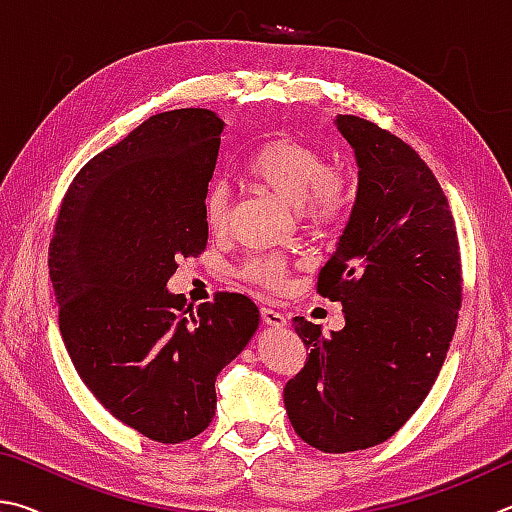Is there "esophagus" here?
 I'll use <instances>...</instances> for the list:
<instances>
[{
    "mask_svg": "<svg viewBox=\"0 0 512 512\" xmlns=\"http://www.w3.org/2000/svg\"><path fill=\"white\" fill-rule=\"evenodd\" d=\"M261 317H263V324L265 326H270V328H274V330H279V328H285L288 326V319H285L281 312H276V310H270V308H263L261 310Z\"/></svg>",
    "mask_w": 512,
    "mask_h": 512,
    "instance_id": "obj_1",
    "label": "esophagus"
}]
</instances>
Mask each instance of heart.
<instances>
[{
	"label": "heart",
	"mask_w": 512,
	"mask_h": 512,
	"mask_svg": "<svg viewBox=\"0 0 512 512\" xmlns=\"http://www.w3.org/2000/svg\"><path fill=\"white\" fill-rule=\"evenodd\" d=\"M249 177L265 191L279 197L308 227H326L344 213L348 186L328 168L326 157L308 143L297 139H272L251 157ZM204 222L209 231L222 233L231 220V191L224 182H215L202 202ZM285 263L279 258H251L242 265V276L267 290H279L285 283Z\"/></svg>",
	"instance_id": "b5f03b06"
}]
</instances>
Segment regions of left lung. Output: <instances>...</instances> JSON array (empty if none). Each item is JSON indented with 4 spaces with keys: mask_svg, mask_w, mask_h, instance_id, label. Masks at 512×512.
Wrapping results in <instances>:
<instances>
[{
    "mask_svg": "<svg viewBox=\"0 0 512 512\" xmlns=\"http://www.w3.org/2000/svg\"><path fill=\"white\" fill-rule=\"evenodd\" d=\"M337 132L353 148L357 191L317 290L339 301L344 328L292 324L306 366L283 389L303 441L344 454L380 445L423 405L461 308V254L441 184L405 141L351 114Z\"/></svg>",
    "mask_w": 512,
    "mask_h": 512,
    "instance_id": "left-lung-1",
    "label": "left lung"
}]
</instances>
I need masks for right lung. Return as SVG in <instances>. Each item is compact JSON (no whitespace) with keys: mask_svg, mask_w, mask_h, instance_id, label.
<instances>
[{"mask_svg":"<svg viewBox=\"0 0 512 512\" xmlns=\"http://www.w3.org/2000/svg\"><path fill=\"white\" fill-rule=\"evenodd\" d=\"M224 123L161 112L87 161L49 247L60 333L96 400L157 443H182L215 416V378L245 351L261 312L242 294L186 306L166 285L204 251L202 202Z\"/></svg>","mask_w":512,"mask_h":512,"instance_id":"right-lung-1","label":"right lung"}]
</instances>
